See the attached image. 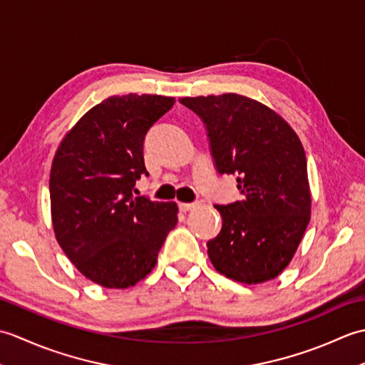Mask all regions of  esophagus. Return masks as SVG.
I'll use <instances>...</instances> for the list:
<instances>
[{"label":"esophagus","instance_id":"34e87169","mask_svg":"<svg viewBox=\"0 0 365 365\" xmlns=\"http://www.w3.org/2000/svg\"><path fill=\"white\" fill-rule=\"evenodd\" d=\"M197 204L196 202H180L178 204V208H180L182 212H188L191 208H195Z\"/></svg>","mask_w":365,"mask_h":365}]
</instances>
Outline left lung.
Returning <instances> with one entry per match:
<instances>
[{
  "label": "left lung",
  "mask_w": 365,
  "mask_h": 365,
  "mask_svg": "<svg viewBox=\"0 0 365 365\" xmlns=\"http://www.w3.org/2000/svg\"><path fill=\"white\" fill-rule=\"evenodd\" d=\"M204 122L215 169L235 174L242 200L215 204L222 218L208 240L221 274L243 284L276 277L289 265L311 220L307 161L281 115L238 94L178 100Z\"/></svg>",
  "instance_id": "8db88e82"
}]
</instances>
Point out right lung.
<instances>
[{
  "label": "right lung",
  "mask_w": 365,
  "mask_h": 365,
  "mask_svg": "<svg viewBox=\"0 0 365 365\" xmlns=\"http://www.w3.org/2000/svg\"><path fill=\"white\" fill-rule=\"evenodd\" d=\"M175 100L115 96L83 115L54 155L51 218L58 243L73 265L106 289H127L150 273L177 224L175 202L133 196L149 175L144 141Z\"/></svg>",
  "instance_id": "1"
}]
</instances>
